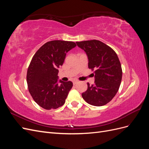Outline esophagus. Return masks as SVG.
<instances>
[{"mask_svg": "<svg viewBox=\"0 0 149 149\" xmlns=\"http://www.w3.org/2000/svg\"><path fill=\"white\" fill-rule=\"evenodd\" d=\"M78 83V81H73V84H74V85H75V84H77Z\"/></svg>", "mask_w": 149, "mask_h": 149, "instance_id": "34e87169", "label": "esophagus"}]
</instances>
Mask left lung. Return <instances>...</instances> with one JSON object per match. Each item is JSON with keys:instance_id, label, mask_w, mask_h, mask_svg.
Instances as JSON below:
<instances>
[{"instance_id": "obj_1", "label": "left lung", "mask_w": 149, "mask_h": 149, "mask_svg": "<svg viewBox=\"0 0 149 149\" xmlns=\"http://www.w3.org/2000/svg\"><path fill=\"white\" fill-rule=\"evenodd\" d=\"M86 54L88 68L94 69V83H88L82 97L88 104L102 106L110 102L118 91L122 80V68L116 52L96 40L76 42Z\"/></svg>"}]
</instances>
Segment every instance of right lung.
<instances>
[{
	"mask_svg": "<svg viewBox=\"0 0 149 149\" xmlns=\"http://www.w3.org/2000/svg\"><path fill=\"white\" fill-rule=\"evenodd\" d=\"M74 42L53 40L45 43L32 58L26 74L29 91L43 109H57L65 102L73 83L58 79V68Z\"/></svg>",
	"mask_w": 149,
	"mask_h": 149,
	"instance_id": "obj_1",
	"label": "right lung"
}]
</instances>
